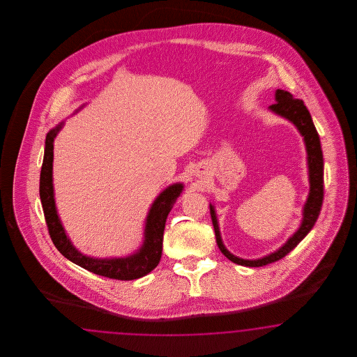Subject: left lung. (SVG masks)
Segmentation results:
<instances>
[{
	"mask_svg": "<svg viewBox=\"0 0 357 357\" xmlns=\"http://www.w3.org/2000/svg\"><path fill=\"white\" fill-rule=\"evenodd\" d=\"M275 100H276V103L270 106L271 111L292 121L303 136L306 151H307L310 192H309L307 200L303 206L301 227H298V230L281 246L280 249L261 259H242L227 251V248L222 243L221 236H220L215 206L212 204L209 206L218 249L221 250V252L227 257V259L231 260L233 263L241 264V266H245V267H261V266L273 263L276 260L282 259L287 254H289L312 230L314 224L317 222V218L321 213V208L324 203V154H322V148H321V140H319L318 132L314 127L310 112L303 105V100L293 98L289 91L278 89L276 94H275Z\"/></svg>",
	"mask_w": 357,
	"mask_h": 357,
	"instance_id": "1",
	"label": "left lung"
}]
</instances>
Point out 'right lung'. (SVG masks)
Wrapping results in <instances>:
<instances>
[{"instance_id": "1", "label": "right lung", "mask_w": 357, "mask_h": 357, "mask_svg": "<svg viewBox=\"0 0 357 357\" xmlns=\"http://www.w3.org/2000/svg\"><path fill=\"white\" fill-rule=\"evenodd\" d=\"M64 123H60L56 128L50 130L45 137L43 165L40 172L39 194L43 206L44 217L48 227V233L59 250L66 259L73 261L77 266L90 271L99 276H105L115 280H135L148 275L154 270L162 255L163 230L169 212L172 211L175 200L183 190V184L175 183L169 185L157 196L151 204L145 222L144 242L140 250L126 258L98 259L81 254L72 245L65 234L64 227L57 216L54 206V184H52V162H54V141Z\"/></svg>"}]
</instances>
